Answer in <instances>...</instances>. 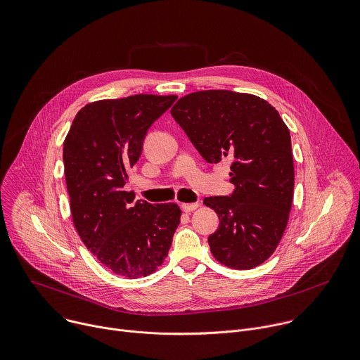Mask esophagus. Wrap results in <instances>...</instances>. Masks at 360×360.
Returning <instances> with one entry per match:
<instances>
[{
	"label": "esophagus",
	"mask_w": 360,
	"mask_h": 360,
	"mask_svg": "<svg viewBox=\"0 0 360 360\" xmlns=\"http://www.w3.org/2000/svg\"><path fill=\"white\" fill-rule=\"evenodd\" d=\"M198 205H200L198 202H186V204H181V210H183L184 212H191V211H194Z\"/></svg>",
	"instance_id": "34e87169"
}]
</instances>
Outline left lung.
Listing matches in <instances>:
<instances>
[{"instance_id":"left-lung-1","label":"left lung","mask_w":360,"mask_h":360,"mask_svg":"<svg viewBox=\"0 0 360 360\" xmlns=\"http://www.w3.org/2000/svg\"><path fill=\"white\" fill-rule=\"evenodd\" d=\"M172 116L207 163L229 158L230 195L204 198L220 226L208 237L214 258L251 269L275 251L294 195L291 134L266 101L233 91H201L177 101Z\"/></svg>"}]
</instances>
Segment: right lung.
<instances>
[{"instance_id":"right-lung-1","label":"right lung","mask_w":360,"mask_h":360,"mask_svg":"<svg viewBox=\"0 0 360 360\" xmlns=\"http://www.w3.org/2000/svg\"><path fill=\"white\" fill-rule=\"evenodd\" d=\"M177 96L134 95L82 108L63 141V166L75 229L112 272L148 276L167 257L181 210L150 204L124 191L149 127Z\"/></svg>"}]
</instances>
